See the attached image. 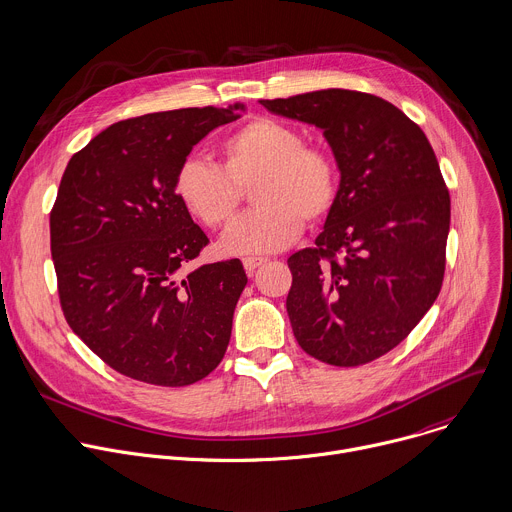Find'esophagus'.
<instances>
[{
    "label": "esophagus",
    "instance_id": "obj_1",
    "mask_svg": "<svg viewBox=\"0 0 512 512\" xmlns=\"http://www.w3.org/2000/svg\"><path fill=\"white\" fill-rule=\"evenodd\" d=\"M266 260L264 258H244V268L248 274H254L256 268H260Z\"/></svg>",
    "mask_w": 512,
    "mask_h": 512
}]
</instances>
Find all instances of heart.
Returning a JSON list of instances; mask_svg holds the SVG:
<instances>
[{
	"instance_id": "obj_1",
	"label": "heart",
	"mask_w": 512,
	"mask_h": 512,
	"mask_svg": "<svg viewBox=\"0 0 512 512\" xmlns=\"http://www.w3.org/2000/svg\"><path fill=\"white\" fill-rule=\"evenodd\" d=\"M222 167L185 159L175 173V195L183 210L206 228H222L236 214L240 191L250 187L256 208L220 238L228 256L270 254L290 246L304 218L319 222L337 199L339 175L333 159L306 147L302 135L274 119H256L232 133L220 147Z\"/></svg>"
}]
</instances>
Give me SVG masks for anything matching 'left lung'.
Segmentation results:
<instances>
[{
    "label": "left lung",
    "mask_w": 512,
    "mask_h": 512,
    "mask_svg": "<svg viewBox=\"0 0 512 512\" xmlns=\"http://www.w3.org/2000/svg\"><path fill=\"white\" fill-rule=\"evenodd\" d=\"M260 102L321 129L341 173L317 246L288 258L292 333L323 363H369L412 333L442 288L450 193L434 149L375 94L329 88Z\"/></svg>",
    "instance_id": "left-lung-1"
}]
</instances>
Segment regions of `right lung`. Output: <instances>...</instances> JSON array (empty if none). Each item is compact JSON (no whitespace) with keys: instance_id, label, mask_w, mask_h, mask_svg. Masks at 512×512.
Masks as SVG:
<instances>
[{"instance_id":"right-lung-1","label":"right lung","mask_w":512,"mask_h":512,"mask_svg":"<svg viewBox=\"0 0 512 512\" xmlns=\"http://www.w3.org/2000/svg\"><path fill=\"white\" fill-rule=\"evenodd\" d=\"M246 113L179 109L127 119L72 155L50 214V248L70 329L115 371L181 387L210 375L248 282L238 258L185 266L208 236L173 183L191 149Z\"/></svg>"}]
</instances>
